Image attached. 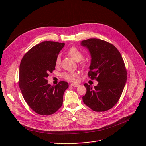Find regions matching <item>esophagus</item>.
Wrapping results in <instances>:
<instances>
[{
  "label": "esophagus",
  "instance_id": "1",
  "mask_svg": "<svg viewBox=\"0 0 146 146\" xmlns=\"http://www.w3.org/2000/svg\"><path fill=\"white\" fill-rule=\"evenodd\" d=\"M71 86L72 87H77L79 86V84H70Z\"/></svg>",
  "mask_w": 146,
  "mask_h": 146
}]
</instances>
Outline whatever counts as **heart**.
I'll return each instance as SVG.
<instances>
[{"mask_svg":"<svg viewBox=\"0 0 146 146\" xmlns=\"http://www.w3.org/2000/svg\"><path fill=\"white\" fill-rule=\"evenodd\" d=\"M68 54L72 57L74 60L76 62H80L83 59V54L82 52L78 50L76 47H71L68 51ZM60 64V57L59 55H58L55 59V65L56 66H59ZM62 77L65 80L71 81V82H76L77 81V78L79 77V73L77 72L74 73H68L65 72L62 74Z\"/></svg>","mask_w":146,"mask_h":146,"instance_id":"b5f03b06","label":"heart"}]
</instances>
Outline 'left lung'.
Here are the masks:
<instances>
[{"label":"left lung","mask_w":146,"mask_h":146,"mask_svg":"<svg viewBox=\"0 0 146 146\" xmlns=\"http://www.w3.org/2000/svg\"><path fill=\"white\" fill-rule=\"evenodd\" d=\"M81 45L91 56L88 75L98 81L94 87L84 84L87 92L82 96L83 102L95 111H107L118 102L127 82L123 60L117 48L106 41L89 38L81 41Z\"/></svg>","instance_id":"1"}]
</instances>
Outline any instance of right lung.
Segmentation results:
<instances>
[{
	"instance_id": "add662e5",
	"label": "right lung",
	"mask_w": 146,
	"mask_h": 146,
	"mask_svg": "<svg viewBox=\"0 0 146 146\" xmlns=\"http://www.w3.org/2000/svg\"><path fill=\"white\" fill-rule=\"evenodd\" d=\"M64 46V43L43 41L31 48L21 62L19 88L29 106L38 114H52L63 103L68 83L62 81L52 86L47 77L55 70L56 58Z\"/></svg>"
}]
</instances>
